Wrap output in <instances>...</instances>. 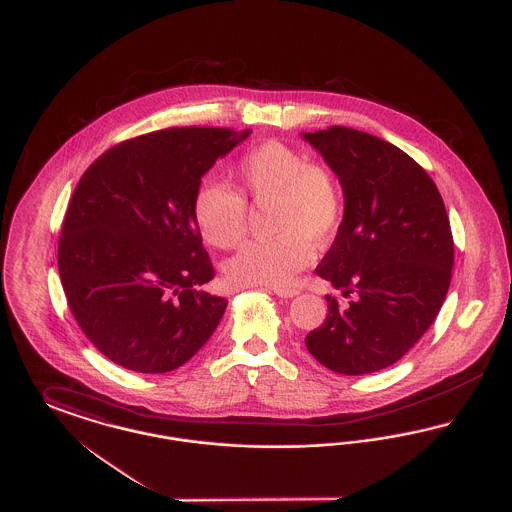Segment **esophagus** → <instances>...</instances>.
Wrapping results in <instances>:
<instances>
[{
	"label": "esophagus",
	"mask_w": 512,
	"mask_h": 512,
	"mask_svg": "<svg viewBox=\"0 0 512 512\" xmlns=\"http://www.w3.org/2000/svg\"><path fill=\"white\" fill-rule=\"evenodd\" d=\"M272 292L276 293L278 297H295L299 293L295 288H272Z\"/></svg>",
	"instance_id": "1"
}]
</instances>
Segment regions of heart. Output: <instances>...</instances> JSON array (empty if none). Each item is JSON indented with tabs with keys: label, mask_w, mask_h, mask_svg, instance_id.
<instances>
[{
	"label": "heart",
	"mask_w": 512,
	"mask_h": 512,
	"mask_svg": "<svg viewBox=\"0 0 512 512\" xmlns=\"http://www.w3.org/2000/svg\"><path fill=\"white\" fill-rule=\"evenodd\" d=\"M238 192L207 182L194 195V219L201 236L219 249H232L247 232V205L270 207L274 238L249 242L226 265V280L238 288L292 284L309 265L311 244H326L343 217V190L324 161L278 140L247 149L234 171Z\"/></svg>",
	"instance_id": "obj_1"
}]
</instances>
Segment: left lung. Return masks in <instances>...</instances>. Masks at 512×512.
Masks as SVG:
<instances>
[{
    "instance_id": "1",
    "label": "left lung",
    "mask_w": 512,
    "mask_h": 512,
    "mask_svg": "<svg viewBox=\"0 0 512 512\" xmlns=\"http://www.w3.org/2000/svg\"><path fill=\"white\" fill-rule=\"evenodd\" d=\"M303 138L336 171L345 199L317 274L355 295L345 307L326 295V320L305 345L334 372H378L397 363L438 317L453 268L449 217L428 172L390 142L347 126Z\"/></svg>"
}]
</instances>
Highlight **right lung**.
I'll return each mask as SVG.
<instances>
[{
	"label": "right lung",
	"mask_w": 512,
	"mask_h": 512,
	"mask_svg": "<svg viewBox=\"0 0 512 512\" xmlns=\"http://www.w3.org/2000/svg\"><path fill=\"white\" fill-rule=\"evenodd\" d=\"M251 134L182 126L107 149L74 188L59 276L86 338L122 368L163 374L213 336L228 301L194 219L203 174Z\"/></svg>",
	"instance_id": "add662e5"
}]
</instances>
